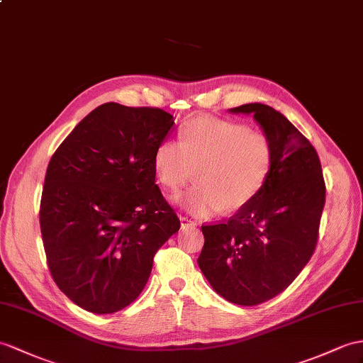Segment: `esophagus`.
Listing matches in <instances>:
<instances>
[{
    "mask_svg": "<svg viewBox=\"0 0 363 363\" xmlns=\"http://www.w3.org/2000/svg\"><path fill=\"white\" fill-rule=\"evenodd\" d=\"M180 222H182V228H194L197 223L191 220L188 216H180Z\"/></svg>",
    "mask_w": 363,
    "mask_h": 363,
    "instance_id": "esophagus-1",
    "label": "esophagus"
}]
</instances>
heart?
Masks as SVG:
<instances>
[{"label": "heart", "instance_id": "heart-1", "mask_svg": "<svg viewBox=\"0 0 363 363\" xmlns=\"http://www.w3.org/2000/svg\"><path fill=\"white\" fill-rule=\"evenodd\" d=\"M272 162V143L264 132L218 118L189 121L180 141L164 140L154 154L157 179L172 196L196 171L199 184L188 192L184 206L201 217L250 205L267 183Z\"/></svg>", "mask_w": 363, "mask_h": 363}]
</instances>
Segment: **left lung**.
I'll use <instances>...</instances> for the list:
<instances>
[{"mask_svg":"<svg viewBox=\"0 0 363 363\" xmlns=\"http://www.w3.org/2000/svg\"><path fill=\"white\" fill-rule=\"evenodd\" d=\"M252 113L272 143L263 189L228 222L201 225V272L228 302L255 306L285 291L314 254L325 180L309 140L279 111L262 103L233 108Z\"/></svg>","mask_w":363,"mask_h":363,"instance_id":"left-lung-1","label":"left lung"}]
</instances>
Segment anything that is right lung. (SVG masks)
<instances>
[{"label": "right lung", "mask_w": 363, "mask_h": 363, "mask_svg": "<svg viewBox=\"0 0 363 363\" xmlns=\"http://www.w3.org/2000/svg\"><path fill=\"white\" fill-rule=\"evenodd\" d=\"M174 125L158 108L104 103L52 155L40 203L50 276L75 305L112 314L141 294L180 220L155 184L154 154Z\"/></svg>", "instance_id": "obj_1"}]
</instances>
